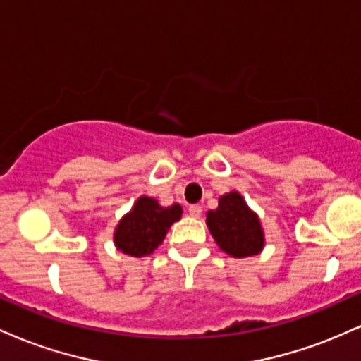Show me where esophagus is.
<instances>
[{"label":"esophagus","mask_w":361,"mask_h":361,"mask_svg":"<svg viewBox=\"0 0 361 361\" xmlns=\"http://www.w3.org/2000/svg\"><path fill=\"white\" fill-rule=\"evenodd\" d=\"M188 214L192 215V217L198 219L202 215V207L200 205H190L188 207Z\"/></svg>","instance_id":"esophagus-1"}]
</instances>
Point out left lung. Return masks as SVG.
Masks as SVG:
<instances>
[{
  "mask_svg": "<svg viewBox=\"0 0 361 361\" xmlns=\"http://www.w3.org/2000/svg\"><path fill=\"white\" fill-rule=\"evenodd\" d=\"M207 227L217 246L233 258H250L263 251L264 231L259 215L239 192L224 193L215 210L207 212Z\"/></svg>",
  "mask_w": 361,
  "mask_h": 361,
  "instance_id": "8db88e82",
  "label": "left lung"
}]
</instances>
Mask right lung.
<instances>
[{"label": "right lung", "mask_w": 361, "mask_h": 361, "mask_svg": "<svg viewBox=\"0 0 361 361\" xmlns=\"http://www.w3.org/2000/svg\"><path fill=\"white\" fill-rule=\"evenodd\" d=\"M181 214L183 209L180 204L163 207L156 198L140 195L115 226V247L132 258L149 256L163 244L169 227L180 221Z\"/></svg>", "instance_id": "add662e5"}]
</instances>
